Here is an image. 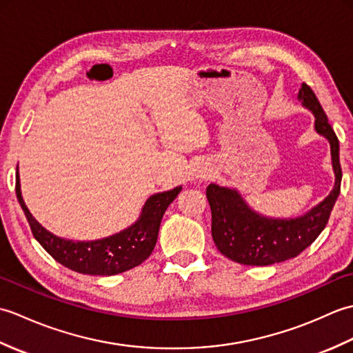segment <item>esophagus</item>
<instances>
[{
	"label": "esophagus",
	"mask_w": 353,
	"mask_h": 353,
	"mask_svg": "<svg viewBox=\"0 0 353 353\" xmlns=\"http://www.w3.org/2000/svg\"><path fill=\"white\" fill-rule=\"evenodd\" d=\"M197 177H199V179H208V177H209L208 170H199V171H197Z\"/></svg>",
	"instance_id": "1"
}]
</instances>
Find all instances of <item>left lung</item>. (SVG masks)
Masks as SVG:
<instances>
[{"label": "left lung", "instance_id": "left-lung-1", "mask_svg": "<svg viewBox=\"0 0 353 353\" xmlns=\"http://www.w3.org/2000/svg\"><path fill=\"white\" fill-rule=\"evenodd\" d=\"M297 100L314 115V130L331 148L334 188L319 205L302 215L268 216L247 203L243 194L232 186L211 183L206 197L212 212V238L224 256L244 265H272L297 256L310 247L325 229L340 196V144L327 117L312 89L302 83Z\"/></svg>", "mask_w": 353, "mask_h": 353}]
</instances>
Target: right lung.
<instances>
[{
    "label": "right lung",
    "instance_id": "obj_1",
    "mask_svg": "<svg viewBox=\"0 0 353 353\" xmlns=\"http://www.w3.org/2000/svg\"><path fill=\"white\" fill-rule=\"evenodd\" d=\"M181 191L182 185H179L172 190L150 196L141 209L138 220L114 235L92 241H74L51 234L28 211L22 199L19 171L17 168V197L36 241L59 264L81 274L112 276L127 272L144 262L154 249L165 211Z\"/></svg>",
    "mask_w": 353,
    "mask_h": 353
}]
</instances>
